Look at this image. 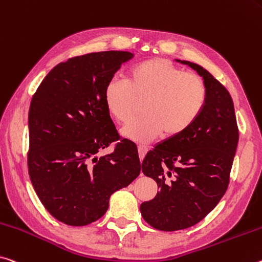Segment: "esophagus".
Wrapping results in <instances>:
<instances>
[{
    "label": "esophagus",
    "mask_w": 262,
    "mask_h": 262,
    "mask_svg": "<svg viewBox=\"0 0 262 262\" xmlns=\"http://www.w3.org/2000/svg\"><path fill=\"white\" fill-rule=\"evenodd\" d=\"M148 151V148L144 147V146H139V155H140V159L143 160V157L146 156V154Z\"/></svg>",
    "instance_id": "1"
}]
</instances>
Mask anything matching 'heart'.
<instances>
[{
    "mask_svg": "<svg viewBox=\"0 0 262 262\" xmlns=\"http://www.w3.org/2000/svg\"><path fill=\"white\" fill-rule=\"evenodd\" d=\"M207 98L205 82L164 58H150L132 66L127 80L113 78L103 91L108 113L127 123L135 112L136 100H144L143 116L122 129L126 138L148 142L164 134L176 138L197 121Z\"/></svg>",
    "mask_w": 262,
    "mask_h": 262,
    "instance_id": "b5f03b06",
    "label": "heart"
}]
</instances>
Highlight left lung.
Segmentation results:
<instances>
[{
    "label": "left lung",
    "instance_id": "left-lung-1",
    "mask_svg": "<svg viewBox=\"0 0 262 262\" xmlns=\"http://www.w3.org/2000/svg\"><path fill=\"white\" fill-rule=\"evenodd\" d=\"M203 77L207 98L198 120L183 134L149 151L142 172L159 186L140 206L144 221L160 231H178L203 221L225 194L239 130L228 91L201 65L180 60Z\"/></svg>",
    "mask_w": 262,
    "mask_h": 262
}]
</instances>
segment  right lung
<instances>
[{"label": "right lung", "mask_w": 262, "mask_h": 262, "mask_svg": "<svg viewBox=\"0 0 262 262\" xmlns=\"http://www.w3.org/2000/svg\"><path fill=\"white\" fill-rule=\"evenodd\" d=\"M133 53L102 51L55 66L29 110V176L50 214L85 226L106 213L112 193L140 175L138 148L120 140L103 91ZM120 140L108 156L96 154Z\"/></svg>", "instance_id": "1"}]
</instances>
